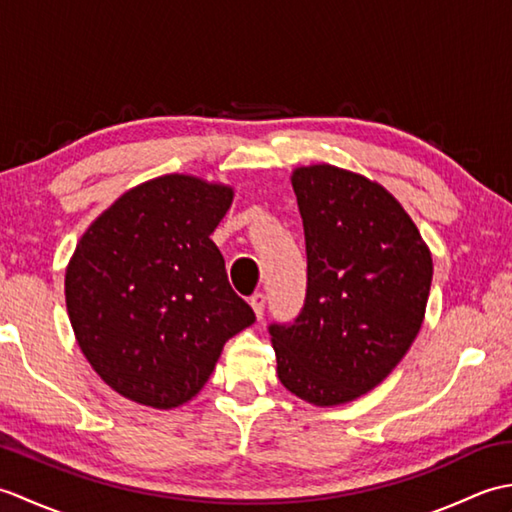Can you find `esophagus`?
Masks as SVG:
<instances>
[{"label":"esophagus","mask_w":512,"mask_h":512,"mask_svg":"<svg viewBox=\"0 0 512 512\" xmlns=\"http://www.w3.org/2000/svg\"><path fill=\"white\" fill-rule=\"evenodd\" d=\"M250 306H253L257 319H262L264 310H266V295H264V292H255V295L250 297Z\"/></svg>","instance_id":"obj_1"}]
</instances>
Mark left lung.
Listing matches in <instances>:
<instances>
[{
    "mask_svg": "<svg viewBox=\"0 0 512 512\" xmlns=\"http://www.w3.org/2000/svg\"><path fill=\"white\" fill-rule=\"evenodd\" d=\"M308 286L290 323L268 325L281 385L330 407L367 394L422 325L433 266L416 224L380 184L332 165L292 173Z\"/></svg>",
    "mask_w": 512,
    "mask_h": 512,
    "instance_id": "8db88e82",
    "label": "left lung"
}]
</instances>
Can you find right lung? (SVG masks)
<instances>
[{
	"mask_svg": "<svg viewBox=\"0 0 512 512\" xmlns=\"http://www.w3.org/2000/svg\"><path fill=\"white\" fill-rule=\"evenodd\" d=\"M231 202L228 187L173 173L121 195L81 237L65 306L81 352L121 396L184 405L255 321L211 239Z\"/></svg>",
	"mask_w": 512,
	"mask_h": 512,
	"instance_id": "right-lung-1",
	"label": "right lung"
}]
</instances>
